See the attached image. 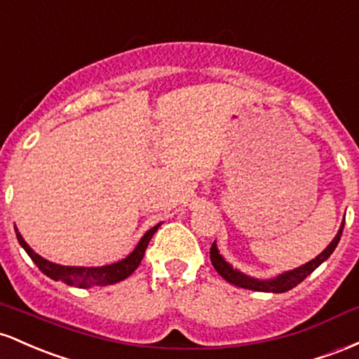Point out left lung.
I'll return each instance as SVG.
<instances>
[{
    "label": "left lung",
    "mask_w": 359,
    "mask_h": 359,
    "mask_svg": "<svg viewBox=\"0 0 359 359\" xmlns=\"http://www.w3.org/2000/svg\"><path fill=\"white\" fill-rule=\"evenodd\" d=\"M342 229H344V222L341 224V229L337 231L336 237L332 239V243L329 244L327 248H325L324 251H322L320 255L316 257V259L309 261V263H305L304 266L292 269V271L281 273V275L273 278V280H256V278H251V276L244 275V273L237 271V269H233L231 264H229L227 261H225L224 257L220 256V252H219V249H217L215 243H213L212 248H210V261H212L213 268L217 269V273H219V275L222 276L225 281L236 285V287H241V288H245V290H255V292L283 293V292H288V290L295 288L297 285L302 283V281H304L305 278H307L310 273L313 271V269L319 268L320 264L324 263V261L332 255L334 249L337 248V244H339V241H341Z\"/></svg>",
    "instance_id": "obj_1"
}]
</instances>
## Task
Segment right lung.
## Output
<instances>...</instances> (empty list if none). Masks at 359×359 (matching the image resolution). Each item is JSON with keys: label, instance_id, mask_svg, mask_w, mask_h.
Returning a JSON list of instances; mask_svg holds the SVG:
<instances>
[{"label": "right lung", "instance_id": "right-lung-1", "mask_svg": "<svg viewBox=\"0 0 359 359\" xmlns=\"http://www.w3.org/2000/svg\"><path fill=\"white\" fill-rule=\"evenodd\" d=\"M159 229V224L154 225L152 229L144 233L142 239L139 241V244L135 245L134 251L128 255L126 259L116 261L114 264H107V266H98V268H84V266H60V264L50 263V261L43 259L42 256H39L34 249L25 243V239L22 237L17 229V239L20 245L27 251V255L32 257L35 264H37L40 271L43 275H47L52 280L62 281V283L69 285V287H78V288H91V287H107V285L118 283V281L126 280L127 276H130L135 271L137 266L142 261L144 252H146L149 241L154 236L156 231Z\"/></svg>", "mask_w": 359, "mask_h": 359}]
</instances>
